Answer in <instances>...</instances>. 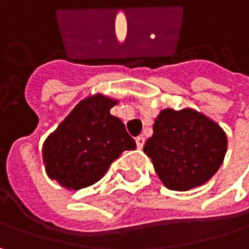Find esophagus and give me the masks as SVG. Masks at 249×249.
I'll return each mask as SVG.
<instances>
[{"instance_id": "esophagus-1", "label": "esophagus", "mask_w": 249, "mask_h": 249, "mask_svg": "<svg viewBox=\"0 0 249 249\" xmlns=\"http://www.w3.org/2000/svg\"><path fill=\"white\" fill-rule=\"evenodd\" d=\"M143 143H145V138H143V136H138V138H136V146L141 149V148L143 146Z\"/></svg>"}]
</instances>
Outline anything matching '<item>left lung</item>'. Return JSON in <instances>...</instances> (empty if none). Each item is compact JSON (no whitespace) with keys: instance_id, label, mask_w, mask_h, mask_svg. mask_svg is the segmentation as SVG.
<instances>
[{"instance_id":"1","label":"left lung","mask_w":249,"mask_h":249,"mask_svg":"<svg viewBox=\"0 0 249 249\" xmlns=\"http://www.w3.org/2000/svg\"><path fill=\"white\" fill-rule=\"evenodd\" d=\"M143 152L155 173L172 191H189L211 179L228 149L223 129L207 116L185 108H166L154 123Z\"/></svg>"}]
</instances>
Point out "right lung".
<instances>
[{"instance_id": "right-lung-1", "label": "right lung", "mask_w": 249, "mask_h": 249, "mask_svg": "<svg viewBox=\"0 0 249 249\" xmlns=\"http://www.w3.org/2000/svg\"><path fill=\"white\" fill-rule=\"evenodd\" d=\"M117 101L94 95L80 101L44 143L42 155L50 179L67 189L98 182L126 149H135L123 122L110 114Z\"/></svg>"}]
</instances>
